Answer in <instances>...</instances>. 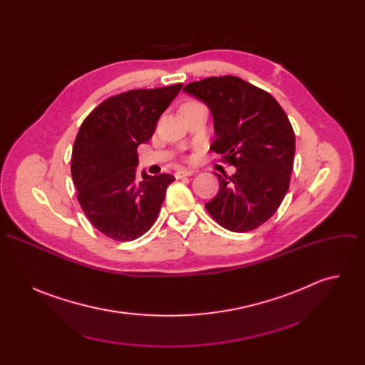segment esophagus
I'll return each instance as SVG.
<instances>
[{"label":"esophagus","instance_id":"obj_1","mask_svg":"<svg viewBox=\"0 0 365 365\" xmlns=\"http://www.w3.org/2000/svg\"><path fill=\"white\" fill-rule=\"evenodd\" d=\"M195 172L193 170H178L176 173H175V176H176V179H182V178H187V176H192Z\"/></svg>","mask_w":365,"mask_h":365}]
</instances>
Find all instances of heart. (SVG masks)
Listing matches in <instances>:
<instances>
[{
    "instance_id": "obj_1",
    "label": "heart",
    "mask_w": 365,
    "mask_h": 365,
    "mask_svg": "<svg viewBox=\"0 0 365 365\" xmlns=\"http://www.w3.org/2000/svg\"><path fill=\"white\" fill-rule=\"evenodd\" d=\"M189 103H195V102H189Z\"/></svg>"
}]
</instances>
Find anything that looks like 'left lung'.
I'll list each match as a JSON object with an SVG mask.
<instances>
[{"label": "left lung", "instance_id": "8db88e82", "mask_svg": "<svg viewBox=\"0 0 365 365\" xmlns=\"http://www.w3.org/2000/svg\"><path fill=\"white\" fill-rule=\"evenodd\" d=\"M183 92L210 108L211 150L235 166L232 176L215 173L220 190L206 211L232 232L258 228L274 215L290 183L294 133L286 113L269 92L237 76L206 78Z\"/></svg>", "mask_w": 365, "mask_h": 365}]
</instances>
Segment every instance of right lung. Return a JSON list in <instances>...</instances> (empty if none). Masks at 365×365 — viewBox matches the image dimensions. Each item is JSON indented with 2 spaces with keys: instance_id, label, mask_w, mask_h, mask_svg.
<instances>
[{
  "instance_id": "add662e5",
  "label": "right lung",
  "mask_w": 365,
  "mask_h": 365,
  "mask_svg": "<svg viewBox=\"0 0 365 365\" xmlns=\"http://www.w3.org/2000/svg\"><path fill=\"white\" fill-rule=\"evenodd\" d=\"M182 86L134 89L111 96L82 123L71 170L81 207L103 235L133 241L158 218L175 176H150L143 170L137 179V147L151 138Z\"/></svg>"
}]
</instances>
